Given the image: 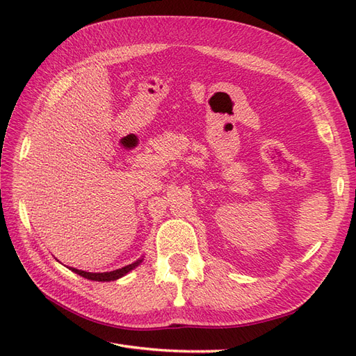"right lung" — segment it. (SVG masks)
<instances>
[{
    "label": "right lung",
    "instance_id": "right-lung-1",
    "mask_svg": "<svg viewBox=\"0 0 356 356\" xmlns=\"http://www.w3.org/2000/svg\"><path fill=\"white\" fill-rule=\"evenodd\" d=\"M144 258H139L138 261L129 264V266H124L122 268H117V270H113V272H104V273H90V272H84V270H79V268H71V270L74 273H77L86 279H90V281H98V282H110V281H115V279L124 276L126 273H129L131 270H134V268L136 266H139L143 263Z\"/></svg>",
    "mask_w": 356,
    "mask_h": 356
}]
</instances>
